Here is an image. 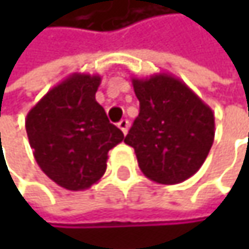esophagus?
<instances>
[{"label": "esophagus", "instance_id": "34e87169", "mask_svg": "<svg viewBox=\"0 0 249 249\" xmlns=\"http://www.w3.org/2000/svg\"><path fill=\"white\" fill-rule=\"evenodd\" d=\"M128 126H129V123H128L126 120H121V121L118 123V128L123 131V134H124V135L128 132Z\"/></svg>", "mask_w": 249, "mask_h": 249}]
</instances>
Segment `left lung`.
I'll return each instance as SVG.
<instances>
[{
  "label": "left lung",
  "instance_id": "obj_1",
  "mask_svg": "<svg viewBox=\"0 0 249 249\" xmlns=\"http://www.w3.org/2000/svg\"><path fill=\"white\" fill-rule=\"evenodd\" d=\"M140 114L124 138L144 176L176 184L205 163L215 138V117L183 80L169 73L132 77Z\"/></svg>",
  "mask_w": 249,
  "mask_h": 249
}]
</instances>
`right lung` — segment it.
<instances>
[{
  "label": "right lung",
  "mask_w": 249,
  "mask_h": 249,
  "mask_svg": "<svg viewBox=\"0 0 249 249\" xmlns=\"http://www.w3.org/2000/svg\"><path fill=\"white\" fill-rule=\"evenodd\" d=\"M101 76L72 73L27 114L25 131L43 173L68 190H85L107 170L108 151L124 140L95 93Z\"/></svg>",
  "instance_id": "obj_1"
}]
</instances>
